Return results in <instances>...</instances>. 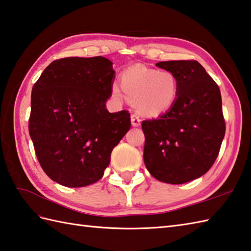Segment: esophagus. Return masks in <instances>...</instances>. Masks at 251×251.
I'll list each match as a JSON object with an SVG mask.
<instances>
[{
  "label": "esophagus",
  "instance_id": "esophagus-1",
  "mask_svg": "<svg viewBox=\"0 0 251 251\" xmlns=\"http://www.w3.org/2000/svg\"><path fill=\"white\" fill-rule=\"evenodd\" d=\"M130 120H131V125L133 127H138V126H140V124H141V120H140L139 115L136 114V113L135 114H131Z\"/></svg>",
  "mask_w": 251,
  "mask_h": 251
}]
</instances>
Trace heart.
Returning a JSON list of instances; mask_svg holds the SVG:
<instances>
[{
  "label": "heart",
  "instance_id": "heart-1",
  "mask_svg": "<svg viewBox=\"0 0 251 251\" xmlns=\"http://www.w3.org/2000/svg\"><path fill=\"white\" fill-rule=\"evenodd\" d=\"M120 79L127 98L136 102L137 110L144 115L154 116L166 112L178 95L177 78L169 71L132 66L125 69ZM112 95L115 99L123 97L116 85L112 87Z\"/></svg>",
  "mask_w": 251,
  "mask_h": 251
}]
</instances>
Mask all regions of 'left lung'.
<instances>
[{
    "label": "left lung",
    "instance_id": "obj_1",
    "mask_svg": "<svg viewBox=\"0 0 251 251\" xmlns=\"http://www.w3.org/2000/svg\"><path fill=\"white\" fill-rule=\"evenodd\" d=\"M156 66L176 75L178 95L158 119L142 122L144 164L160 182L184 184L205 174L219 154L226 132L220 90L197 61Z\"/></svg>",
    "mask_w": 251,
    "mask_h": 251
}]
</instances>
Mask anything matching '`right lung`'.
Returning <instances> with one entry per match:
<instances>
[{
	"instance_id": "right-lung-1",
	"label": "right lung",
	"mask_w": 251,
	"mask_h": 251,
	"mask_svg": "<svg viewBox=\"0 0 251 251\" xmlns=\"http://www.w3.org/2000/svg\"><path fill=\"white\" fill-rule=\"evenodd\" d=\"M102 56L52 62L34 84L28 131L43 170L66 187L96 183L114 147L130 128V113H110L115 72Z\"/></svg>"
}]
</instances>
